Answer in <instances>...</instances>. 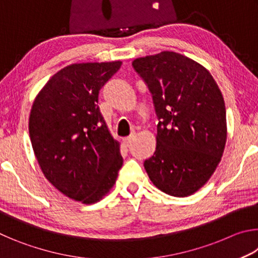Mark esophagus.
<instances>
[{
  "label": "esophagus",
  "instance_id": "34e87169",
  "mask_svg": "<svg viewBox=\"0 0 258 258\" xmlns=\"http://www.w3.org/2000/svg\"><path fill=\"white\" fill-rule=\"evenodd\" d=\"M133 139H134V135H133V134H132V135H130V137H127L126 139H124V143H125L126 146H128L130 143L133 141Z\"/></svg>",
  "mask_w": 258,
  "mask_h": 258
}]
</instances>
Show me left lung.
I'll use <instances>...</instances> for the list:
<instances>
[{
    "label": "left lung",
    "instance_id": "8db88e82",
    "mask_svg": "<svg viewBox=\"0 0 258 258\" xmlns=\"http://www.w3.org/2000/svg\"><path fill=\"white\" fill-rule=\"evenodd\" d=\"M152 95L157 146L145 168L165 194L186 197L205 185L226 142L224 99L206 68L176 52L164 51L132 62Z\"/></svg>",
    "mask_w": 258,
    "mask_h": 258
}]
</instances>
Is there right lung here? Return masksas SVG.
<instances>
[{"label":"right lung","instance_id":"add662e5","mask_svg":"<svg viewBox=\"0 0 258 258\" xmlns=\"http://www.w3.org/2000/svg\"><path fill=\"white\" fill-rule=\"evenodd\" d=\"M121 61L74 63L52 76L33 103L29 137L44 176L71 199H102L123 165L98 106L102 86Z\"/></svg>","mask_w":258,"mask_h":258}]
</instances>
